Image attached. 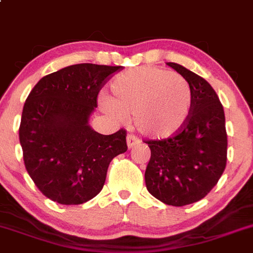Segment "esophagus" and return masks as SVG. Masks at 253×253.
<instances>
[{
    "label": "esophagus",
    "instance_id": "34e87169",
    "mask_svg": "<svg viewBox=\"0 0 253 253\" xmlns=\"http://www.w3.org/2000/svg\"><path fill=\"white\" fill-rule=\"evenodd\" d=\"M139 143H140V139L137 137V135L134 134L127 135V145H128V148H133L137 144H139Z\"/></svg>",
    "mask_w": 253,
    "mask_h": 253
}]
</instances>
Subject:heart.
Segmentation results:
<instances>
[{
    "mask_svg": "<svg viewBox=\"0 0 253 253\" xmlns=\"http://www.w3.org/2000/svg\"><path fill=\"white\" fill-rule=\"evenodd\" d=\"M113 98L102 95L106 113L124 119L134 115L143 134L167 138L183 128L190 115L191 89L179 74L155 66L131 69L114 80Z\"/></svg>",
    "mask_w": 253,
    "mask_h": 253,
    "instance_id": "heart-1",
    "label": "heart"
}]
</instances>
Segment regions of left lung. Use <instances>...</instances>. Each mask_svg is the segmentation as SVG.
<instances>
[{
    "mask_svg": "<svg viewBox=\"0 0 253 253\" xmlns=\"http://www.w3.org/2000/svg\"><path fill=\"white\" fill-rule=\"evenodd\" d=\"M166 64L189 84L190 115L172 137L144 142L151 151L145 184L149 193L164 204L185 206L204 199L227 166L224 110L206 80L179 64Z\"/></svg>",
    "mask_w": 253,
    "mask_h": 253,
    "instance_id": "left-lung-1",
    "label": "left lung"
}]
</instances>
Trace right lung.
<instances>
[{
    "label": "right lung",
    "instance_id": "1",
    "mask_svg": "<svg viewBox=\"0 0 253 253\" xmlns=\"http://www.w3.org/2000/svg\"><path fill=\"white\" fill-rule=\"evenodd\" d=\"M122 66L75 64L46 75L28 95L19 140L25 169L39 190L60 205L94 198L110 161L127 150L125 128L93 131L88 118L99 91Z\"/></svg>",
    "mask_w": 253,
    "mask_h": 253
}]
</instances>
